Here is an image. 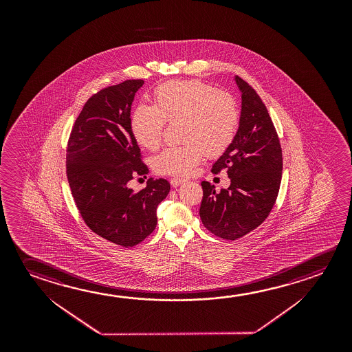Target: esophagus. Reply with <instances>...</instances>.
Listing matches in <instances>:
<instances>
[{
  "instance_id": "1",
  "label": "esophagus",
  "mask_w": 352,
  "mask_h": 352,
  "mask_svg": "<svg viewBox=\"0 0 352 352\" xmlns=\"http://www.w3.org/2000/svg\"><path fill=\"white\" fill-rule=\"evenodd\" d=\"M185 182H186V179L179 178V177H174V178L170 179V184H172V186H174V188L183 184Z\"/></svg>"
}]
</instances>
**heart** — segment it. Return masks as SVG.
Listing matches in <instances>:
<instances>
[{
    "instance_id": "b5f03b06",
    "label": "heart",
    "mask_w": 352,
    "mask_h": 352,
    "mask_svg": "<svg viewBox=\"0 0 352 352\" xmlns=\"http://www.w3.org/2000/svg\"><path fill=\"white\" fill-rule=\"evenodd\" d=\"M166 121H182L180 140L184 144L161 151L153 158V168L160 174L188 175L205 153L214 158L231 146L239 125V109L232 94L216 91L208 83L170 81L157 88L155 107L141 104L135 108L131 131L142 147L156 150Z\"/></svg>"
}]
</instances>
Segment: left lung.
<instances>
[{"instance_id":"left-lung-1","label":"left lung","mask_w":352,"mask_h":352,"mask_svg":"<svg viewBox=\"0 0 352 352\" xmlns=\"http://www.w3.org/2000/svg\"><path fill=\"white\" fill-rule=\"evenodd\" d=\"M242 93L239 127L211 172L227 170L231 185L216 192L202 182L200 219L214 236L236 241L259 227L276 201L283 177V150L265 104L253 87L236 76Z\"/></svg>"}]
</instances>
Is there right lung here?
<instances>
[{
  "label": "right lung",
  "mask_w": 352,
  "mask_h": 352,
  "mask_svg": "<svg viewBox=\"0 0 352 352\" xmlns=\"http://www.w3.org/2000/svg\"><path fill=\"white\" fill-rule=\"evenodd\" d=\"M144 85L127 80L87 100L71 130L66 173L76 206L94 233L133 247L155 231L157 206L170 190L166 179H148L135 192L133 175L148 173L131 131V104Z\"/></svg>",
  "instance_id": "obj_1"
}]
</instances>
